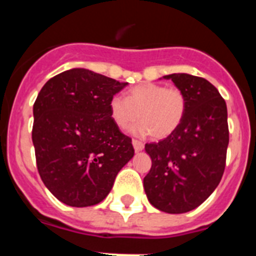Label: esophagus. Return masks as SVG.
Wrapping results in <instances>:
<instances>
[{"label":"esophagus","instance_id":"1","mask_svg":"<svg viewBox=\"0 0 256 256\" xmlns=\"http://www.w3.org/2000/svg\"><path fill=\"white\" fill-rule=\"evenodd\" d=\"M132 144H133V148H134V150L137 151V152H138V151H142L144 150V144H142V142H140V141H137V140H133L132 141Z\"/></svg>","mask_w":256,"mask_h":256}]
</instances>
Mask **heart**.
I'll use <instances>...</instances> for the list:
<instances>
[{"label": "heart", "instance_id": "obj_1", "mask_svg": "<svg viewBox=\"0 0 256 256\" xmlns=\"http://www.w3.org/2000/svg\"><path fill=\"white\" fill-rule=\"evenodd\" d=\"M110 116L120 130L142 120L133 132L162 140L178 130L186 115L187 98L180 88L159 83H142L130 88L126 98L114 96L110 100Z\"/></svg>", "mask_w": 256, "mask_h": 256}]
</instances>
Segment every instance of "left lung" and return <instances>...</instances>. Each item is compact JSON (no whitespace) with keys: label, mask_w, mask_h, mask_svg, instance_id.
I'll use <instances>...</instances> for the list:
<instances>
[{"label":"left lung","mask_w":256,"mask_h":256,"mask_svg":"<svg viewBox=\"0 0 256 256\" xmlns=\"http://www.w3.org/2000/svg\"><path fill=\"white\" fill-rule=\"evenodd\" d=\"M162 78L186 94L187 110L176 132L144 144L152 165L144 187L156 209L182 214L202 204L220 182L230 142L227 105L206 79L186 73Z\"/></svg>","instance_id":"8db88e82"}]
</instances>
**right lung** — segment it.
<instances>
[{
  "instance_id": "add662e5",
  "label": "right lung",
  "mask_w": 256,
  "mask_h": 256,
  "mask_svg": "<svg viewBox=\"0 0 256 256\" xmlns=\"http://www.w3.org/2000/svg\"><path fill=\"white\" fill-rule=\"evenodd\" d=\"M126 84L74 68L50 79L38 94L32 130L38 173L61 202H101L134 155L132 140L112 122L108 108Z\"/></svg>"
}]
</instances>
